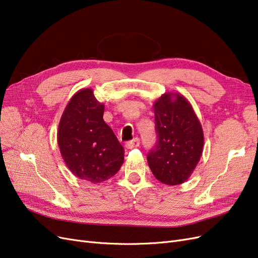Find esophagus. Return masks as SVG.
Instances as JSON below:
<instances>
[{
  "label": "esophagus",
  "instance_id": "esophagus-1",
  "mask_svg": "<svg viewBox=\"0 0 258 258\" xmlns=\"http://www.w3.org/2000/svg\"><path fill=\"white\" fill-rule=\"evenodd\" d=\"M139 145H140V139L139 138H135L134 140H131V141H128L126 144H124V146H126V148H128V150L138 147Z\"/></svg>",
  "mask_w": 258,
  "mask_h": 258
}]
</instances>
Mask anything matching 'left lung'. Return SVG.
Wrapping results in <instances>:
<instances>
[{
  "label": "left lung",
  "mask_w": 258,
  "mask_h": 258,
  "mask_svg": "<svg viewBox=\"0 0 258 258\" xmlns=\"http://www.w3.org/2000/svg\"><path fill=\"white\" fill-rule=\"evenodd\" d=\"M157 141L147 154L155 177L163 184L185 182L196 168L204 147V131L192 107L181 95L161 96L154 104Z\"/></svg>",
  "instance_id": "8db88e82"
}]
</instances>
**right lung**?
<instances>
[{
    "label": "right lung",
    "mask_w": 258,
    "mask_h": 258,
    "mask_svg": "<svg viewBox=\"0 0 258 258\" xmlns=\"http://www.w3.org/2000/svg\"><path fill=\"white\" fill-rule=\"evenodd\" d=\"M104 105L91 89H82L70 100L61 117L58 144L72 173L91 183L114 176L123 162L124 150L103 120Z\"/></svg>",
    "instance_id": "1"
}]
</instances>
